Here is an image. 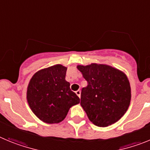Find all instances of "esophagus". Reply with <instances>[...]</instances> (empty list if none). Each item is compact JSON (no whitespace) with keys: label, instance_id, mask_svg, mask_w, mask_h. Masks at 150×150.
Here are the masks:
<instances>
[{"label":"esophagus","instance_id":"esophagus-1","mask_svg":"<svg viewBox=\"0 0 150 150\" xmlns=\"http://www.w3.org/2000/svg\"><path fill=\"white\" fill-rule=\"evenodd\" d=\"M75 93H76V95L78 96L79 98H80L81 97V90H77V91H75Z\"/></svg>","mask_w":150,"mask_h":150}]
</instances>
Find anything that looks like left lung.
Returning <instances> with one entry per match:
<instances>
[{"mask_svg":"<svg viewBox=\"0 0 150 150\" xmlns=\"http://www.w3.org/2000/svg\"><path fill=\"white\" fill-rule=\"evenodd\" d=\"M87 86L81 93V105L98 127L114 124L125 114L131 101V87L122 72L110 66H78Z\"/></svg>","mask_w":150,"mask_h":150,"instance_id":"left-lung-1","label":"left lung"}]
</instances>
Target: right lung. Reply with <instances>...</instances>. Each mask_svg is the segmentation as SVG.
Masks as SVG:
<instances>
[{"mask_svg":"<svg viewBox=\"0 0 150 150\" xmlns=\"http://www.w3.org/2000/svg\"><path fill=\"white\" fill-rule=\"evenodd\" d=\"M67 68L57 64L40 70L30 79L27 91L29 106L35 115L46 123L63 121L80 98L65 80Z\"/></svg>","mask_w":150,"mask_h":150,"instance_id":"obj_1","label":"right lung"}]
</instances>
